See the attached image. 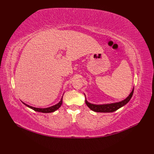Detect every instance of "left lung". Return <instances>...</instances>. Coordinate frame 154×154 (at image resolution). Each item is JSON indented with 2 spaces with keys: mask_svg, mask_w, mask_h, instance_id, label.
<instances>
[{
  "mask_svg": "<svg viewBox=\"0 0 154 154\" xmlns=\"http://www.w3.org/2000/svg\"><path fill=\"white\" fill-rule=\"evenodd\" d=\"M133 93H134V88L132 91V92L130 93L129 95L124 100L117 103L102 104H93L88 102L85 94H84L85 96V103L87 105V106L89 107L91 110H92L94 111V112H114V111L117 110L118 109H119L120 108L122 107L123 106H124L125 104H126L128 103L133 95Z\"/></svg>",
  "mask_w": 154,
  "mask_h": 154,
  "instance_id": "obj_1",
  "label": "left lung"
}]
</instances>
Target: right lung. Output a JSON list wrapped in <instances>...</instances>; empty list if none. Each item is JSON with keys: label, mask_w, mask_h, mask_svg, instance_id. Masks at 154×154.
<instances>
[{"label": "right lung", "mask_w": 154, "mask_h": 154, "mask_svg": "<svg viewBox=\"0 0 154 154\" xmlns=\"http://www.w3.org/2000/svg\"><path fill=\"white\" fill-rule=\"evenodd\" d=\"M63 96H62L60 102L57 103L56 104H55V105H54V106L48 107V108H44V109H42V108L34 107V106L28 105V104H26L23 103V102L22 103H23V104H25V105L28 106V108H30V109L34 110L35 111H36V112H43V113H50V112H54V111L57 110V109H59V108H60L61 106L62 103H63Z\"/></svg>", "instance_id": "1"}]
</instances>
